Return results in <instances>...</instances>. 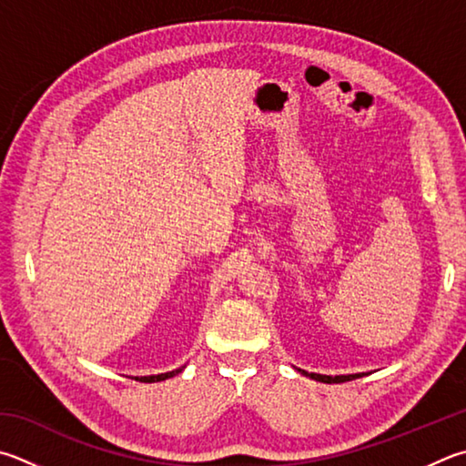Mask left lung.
Returning <instances> with one entry per match:
<instances>
[{"label": "left lung", "mask_w": 466, "mask_h": 466, "mask_svg": "<svg viewBox=\"0 0 466 466\" xmlns=\"http://www.w3.org/2000/svg\"><path fill=\"white\" fill-rule=\"evenodd\" d=\"M301 375H306L309 379H316V380H321V383H344V380H352V379H359L365 373H359V375H336V377H329V375H316V373H308V370H301L298 369Z\"/></svg>", "instance_id": "1"}]
</instances>
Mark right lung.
Here are the masks:
<instances>
[{
	"label": "right lung",
	"instance_id": "1",
	"mask_svg": "<svg viewBox=\"0 0 466 466\" xmlns=\"http://www.w3.org/2000/svg\"><path fill=\"white\" fill-rule=\"evenodd\" d=\"M181 370H183V367L171 370V373H160V375H150V377H137V380H142V383H157V380H165V379L175 377L177 373H181Z\"/></svg>",
	"mask_w": 466,
	"mask_h": 466
}]
</instances>
